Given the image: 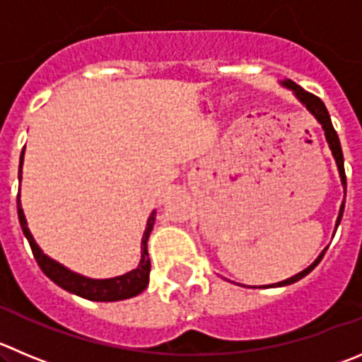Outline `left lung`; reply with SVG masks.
Instances as JSON below:
<instances>
[{
  "label": "left lung",
  "mask_w": 362,
  "mask_h": 362,
  "mask_svg": "<svg viewBox=\"0 0 362 362\" xmlns=\"http://www.w3.org/2000/svg\"><path fill=\"white\" fill-rule=\"evenodd\" d=\"M284 87H288V89H291L293 93H295V96L298 98L300 101H302V105H305V109L309 110L310 114H313L316 119H318V123L322 124V128L325 130V137H327V143H329L330 150H332V155L334 158H336V164H337V170H339V177H341V184H343V189H344V197H346V175H344V160H343V151H341V144H339V137H337L336 130H334L332 127V121H330V116H329V110H327L325 103H323L322 100H320L318 96H314V94L307 93V90H303L302 87L296 86L293 80H284L282 82ZM343 211H344V202L341 204V209H339V216H337V221H336V228L337 225H339L341 218H343ZM327 248L323 250L322 253L318 255V259L313 262V264L309 266V268H305L303 272L296 273L295 276H291V279H286L282 280V282H276V284H269V286H264V288H280V286H289V284H295L298 282L300 279H303L305 275H309L310 272H313L316 266L320 264V261L323 259V255H325Z\"/></svg>",
  "instance_id": "left-lung-1"
}]
</instances>
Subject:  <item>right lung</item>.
<instances>
[{"instance_id": "add662e5", "label": "right lung", "mask_w": 362, "mask_h": 362, "mask_svg": "<svg viewBox=\"0 0 362 362\" xmlns=\"http://www.w3.org/2000/svg\"><path fill=\"white\" fill-rule=\"evenodd\" d=\"M23 155L21 153V165H19V182H21V168H23ZM18 216L19 223H21L23 234L28 239L30 248L33 252V257H35L37 264L40 266L42 273L48 276L49 280L60 286L66 291L73 293V295H78L82 298L93 300V302H117V300L132 298V296H137L139 293H143L148 286V280H150V257H148V238H150V232L153 228L155 223V211L151 212L150 218L146 223V230L143 234V241H141V262L139 266L132 272L124 273L121 276H114V279H105V280H96V279H87V276L78 275V273L69 272L67 268H64L62 264H59L57 261L49 259L46 253H42V250L37 246L35 239L30 234L28 225H26L25 212L21 209V202H19L18 194Z\"/></svg>"}]
</instances>
